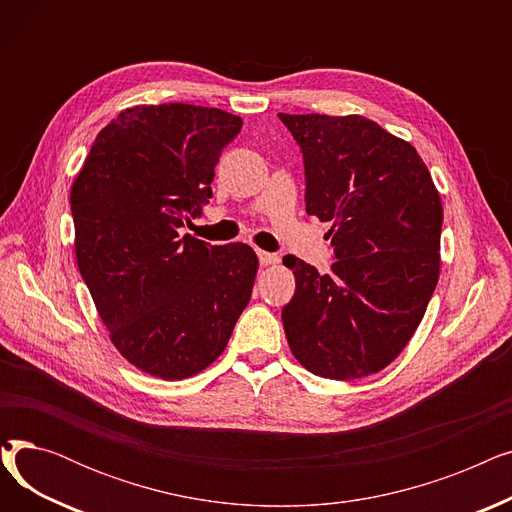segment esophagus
I'll use <instances>...</instances> for the list:
<instances>
[{"label": "esophagus", "instance_id": "obj_1", "mask_svg": "<svg viewBox=\"0 0 512 512\" xmlns=\"http://www.w3.org/2000/svg\"><path fill=\"white\" fill-rule=\"evenodd\" d=\"M257 257H259V263H261V265H272V263H278V255H274V253L257 251Z\"/></svg>", "mask_w": 512, "mask_h": 512}]
</instances>
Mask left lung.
<instances>
[{
    "mask_svg": "<svg viewBox=\"0 0 512 512\" xmlns=\"http://www.w3.org/2000/svg\"><path fill=\"white\" fill-rule=\"evenodd\" d=\"M305 164V207L330 222L328 274L284 257L297 290L288 346L311 373L382 371L421 324L440 276L442 203L415 147L363 116L278 114Z\"/></svg>",
    "mask_w": 512,
    "mask_h": 512,
    "instance_id": "1",
    "label": "left lung"
}]
</instances>
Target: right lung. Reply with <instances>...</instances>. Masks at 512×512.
<instances>
[{"label": "right lung", "mask_w": 512, "mask_h": 512, "mask_svg": "<svg viewBox=\"0 0 512 512\" xmlns=\"http://www.w3.org/2000/svg\"><path fill=\"white\" fill-rule=\"evenodd\" d=\"M240 128L218 107L134 105L97 134L72 184L80 276L120 355L161 380L209 367L251 301L249 245L180 234Z\"/></svg>", "instance_id": "right-lung-1"}]
</instances>
